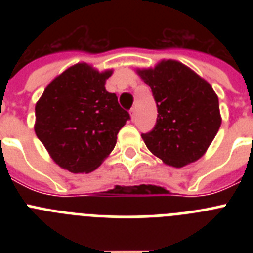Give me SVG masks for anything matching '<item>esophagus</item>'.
<instances>
[{"mask_svg":"<svg viewBox=\"0 0 253 253\" xmlns=\"http://www.w3.org/2000/svg\"><path fill=\"white\" fill-rule=\"evenodd\" d=\"M129 114H130V119L131 120L135 119V107H131L130 111H129Z\"/></svg>","mask_w":253,"mask_h":253,"instance_id":"1","label":"esophagus"}]
</instances>
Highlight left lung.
Wrapping results in <instances>:
<instances>
[{"label": "left lung", "mask_w": 253, "mask_h": 253, "mask_svg": "<svg viewBox=\"0 0 253 253\" xmlns=\"http://www.w3.org/2000/svg\"><path fill=\"white\" fill-rule=\"evenodd\" d=\"M137 73L151 87L158 116L153 130L142 134L147 148L167 166L202 158L218 133L222 116L213 87L178 60L163 59Z\"/></svg>", "instance_id": "1"}]
</instances>
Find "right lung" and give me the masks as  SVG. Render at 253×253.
<instances>
[{
    "label": "right lung",
    "instance_id": "1",
    "mask_svg": "<svg viewBox=\"0 0 253 253\" xmlns=\"http://www.w3.org/2000/svg\"><path fill=\"white\" fill-rule=\"evenodd\" d=\"M102 72L84 62L71 66L45 87L35 105L34 130L58 166L90 173L111 153L129 119L115 93L107 92Z\"/></svg>",
    "mask_w": 253,
    "mask_h": 253
}]
</instances>
